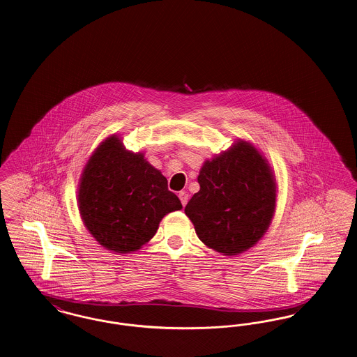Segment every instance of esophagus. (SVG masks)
<instances>
[{
  "label": "esophagus",
  "mask_w": 357,
  "mask_h": 357,
  "mask_svg": "<svg viewBox=\"0 0 357 357\" xmlns=\"http://www.w3.org/2000/svg\"><path fill=\"white\" fill-rule=\"evenodd\" d=\"M178 197H180V200H181V204H183V206H187L188 199H189L188 192H185V190H181V192L178 193Z\"/></svg>",
  "instance_id": "obj_1"
}]
</instances>
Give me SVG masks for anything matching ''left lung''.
Returning <instances> with one entry per match:
<instances>
[{
	"label": "left lung",
	"instance_id": "8db88e82",
	"mask_svg": "<svg viewBox=\"0 0 357 357\" xmlns=\"http://www.w3.org/2000/svg\"><path fill=\"white\" fill-rule=\"evenodd\" d=\"M197 181L200 190L184 211L203 243L231 257L262 238L275 211L277 184L251 144L241 139L206 161Z\"/></svg>",
	"mask_w": 357,
	"mask_h": 357
}]
</instances>
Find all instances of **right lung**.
Segmentation results:
<instances>
[{"label":"right lung","mask_w":357,"mask_h":357,"mask_svg":"<svg viewBox=\"0 0 357 357\" xmlns=\"http://www.w3.org/2000/svg\"><path fill=\"white\" fill-rule=\"evenodd\" d=\"M77 203L95 241L119 254L139 250L155 235L167 213L183 208L161 172L142 153L126 151L115 135L90 157Z\"/></svg>","instance_id":"obj_1"}]
</instances>
